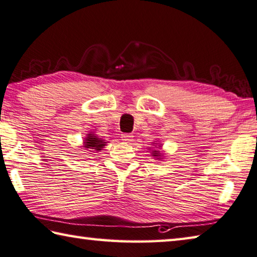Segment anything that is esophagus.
<instances>
[{
    "label": "esophagus",
    "mask_w": 257,
    "mask_h": 257,
    "mask_svg": "<svg viewBox=\"0 0 257 257\" xmlns=\"http://www.w3.org/2000/svg\"><path fill=\"white\" fill-rule=\"evenodd\" d=\"M132 139H133V136H132V134H130V133H124V134H121V140L125 141V142H131V141H132Z\"/></svg>",
    "instance_id": "34e87169"
}]
</instances>
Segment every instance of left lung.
<instances>
[{
    "mask_svg": "<svg viewBox=\"0 0 257 257\" xmlns=\"http://www.w3.org/2000/svg\"><path fill=\"white\" fill-rule=\"evenodd\" d=\"M158 154H159V152H158V151H155V152H154V154H152V155H154L155 157H158Z\"/></svg>",
    "mask_w": 257,
    "mask_h": 257,
    "instance_id": "obj_1",
    "label": "left lung"
}]
</instances>
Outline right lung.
Segmentation results:
<instances>
[{"label":"right lung","mask_w":257,"mask_h":257,"mask_svg":"<svg viewBox=\"0 0 257 257\" xmlns=\"http://www.w3.org/2000/svg\"><path fill=\"white\" fill-rule=\"evenodd\" d=\"M103 146H105L103 140L97 139L93 134H89V137L85 139V142H84V147L88 148V149L89 148H92V149H96V150H101V148H103Z\"/></svg>","instance_id":"add662e5"}]
</instances>
